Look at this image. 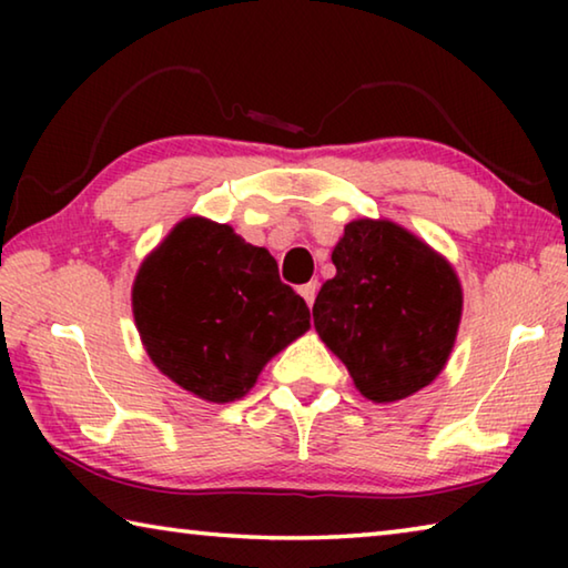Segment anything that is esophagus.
<instances>
[{
  "mask_svg": "<svg viewBox=\"0 0 568 568\" xmlns=\"http://www.w3.org/2000/svg\"><path fill=\"white\" fill-rule=\"evenodd\" d=\"M301 295H303V301L307 303V307H313V303H315V295H318V283L311 281V283L301 285Z\"/></svg>",
  "mask_w": 568,
  "mask_h": 568,
  "instance_id": "1",
  "label": "esophagus"
}]
</instances>
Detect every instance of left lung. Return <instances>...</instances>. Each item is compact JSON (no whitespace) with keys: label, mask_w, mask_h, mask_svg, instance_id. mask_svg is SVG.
<instances>
[{"label":"left lung","mask_w":568,"mask_h":568,"mask_svg":"<svg viewBox=\"0 0 568 568\" xmlns=\"http://www.w3.org/2000/svg\"><path fill=\"white\" fill-rule=\"evenodd\" d=\"M313 323L365 398L390 403L434 381L454 348L460 295L444 257L388 220H355L333 250Z\"/></svg>","instance_id":"left-lung-1"}]
</instances>
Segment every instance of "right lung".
<instances>
[{"label": "right lung", "instance_id": "1", "mask_svg": "<svg viewBox=\"0 0 568 568\" xmlns=\"http://www.w3.org/2000/svg\"><path fill=\"white\" fill-rule=\"evenodd\" d=\"M134 323L152 363L195 396L230 403L311 328V311L265 247L233 227L187 217L142 263Z\"/></svg>", "mask_w": 568, "mask_h": 568}]
</instances>
